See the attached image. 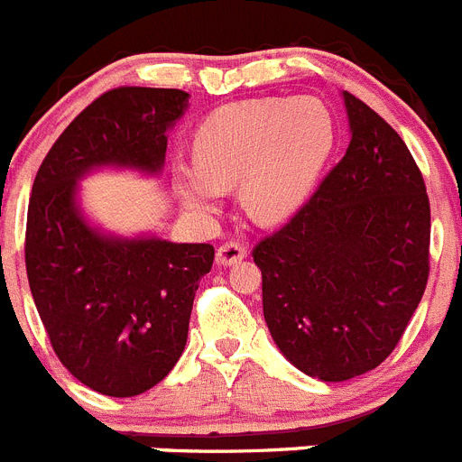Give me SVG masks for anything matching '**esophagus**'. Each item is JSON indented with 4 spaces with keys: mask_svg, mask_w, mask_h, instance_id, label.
<instances>
[{
    "mask_svg": "<svg viewBox=\"0 0 462 462\" xmlns=\"http://www.w3.org/2000/svg\"><path fill=\"white\" fill-rule=\"evenodd\" d=\"M244 257H246V246L236 239L223 241L221 246H218V251H216V262L223 264V267H227V264H236V262L244 260Z\"/></svg>",
    "mask_w": 462,
    "mask_h": 462,
    "instance_id": "34e87169",
    "label": "esophagus"
}]
</instances>
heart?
Instances as JSON below:
<instances>
[{
    "label": "heart",
    "instance_id": "b5f03b06",
    "mask_svg": "<svg viewBox=\"0 0 462 462\" xmlns=\"http://www.w3.org/2000/svg\"><path fill=\"white\" fill-rule=\"evenodd\" d=\"M334 144V122L318 98H248L218 107L198 126L194 163L174 168V189L195 211H216L239 184L241 205L278 223L303 205Z\"/></svg>",
    "mask_w": 462,
    "mask_h": 462
}]
</instances>
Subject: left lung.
<instances>
[{
	"label": "left lung",
	"mask_w": 462,
	"mask_h": 462,
	"mask_svg": "<svg viewBox=\"0 0 462 462\" xmlns=\"http://www.w3.org/2000/svg\"><path fill=\"white\" fill-rule=\"evenodd\" d=\"M350 144L310 200L253 248L272 338L301 373L343 382L392 355L430 272L421 170L375 110L345 91Z\"/></svg>",
	"instance_id": "8db88e82"
}]
</instances>
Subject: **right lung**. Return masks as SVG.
Masks as SVG:
<instances>
[{
    "label": "right lung",
    "mask_w": 462,
    "mask_h": 462,
    "mask_svg": "<svg viewBox=\"0 0 462 462\" xmlns=\"http://www.w3.org/2000/svg\"><path fill=\"white\" fill-rule=\"evenodd\" d=\"M186 103L181 89L106 91L66 126L32 186L24 264L36 310L70 375L103 396H138L172 371L214 246L101 235L78 209L76 181L98 165L159 172Z\"/></svg>",
    "instance_id": "right-lung-1"
}]
</instances>
